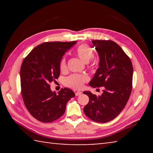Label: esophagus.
Wrapping results in <instances>:
<instances>
[{
  "label": "esophagus",
  "instance_id": "1",
  "mask_svg": "<svg viewBox=\"0 0 153 153\" xmlns=\"http://www.w3.org/2000/svg\"><path fill=\"white\" fill-rule=\"evenodd\" d=\"M75 94H76V96H79V95H81L82 94V92L78 91V92H76V93H75Z\"/></svg>",
  "mask_w": 153,
  "mask_h": 153
}]
</instances>
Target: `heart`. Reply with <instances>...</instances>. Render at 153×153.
<instances>
[{"label":"heart","mask_w":153,"mask_h":153,"mask_svg":"<svg viewBox=\"0 0 153 153\" xmlns=\"http://www.w3.org/2000/svg\"><path fill=\"white\" fill-rule=\"evenodd\" d=\"M76 53L77 56L84 63H90L92 65L97 63V59L94 56V52L90 46L86 44H82L76 48ZM67 67L66 59L65 57L60 62V69L65 70ZM88 77L86 75L72 74L66 77L65 79V85L74 89H79L83 86L85 82H88Z\"/></svg>","instance_id":"heart-1"}]
</instances>
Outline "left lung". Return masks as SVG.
Masks as SVG:
<instances>
[{
	"instance_id": "8db88e82",
	"label": "left lung",
	"mask_w": 153,
	"mask_h": 153,
	"mask_svg": "<svg viewBox=\"0 0 153 153\" xmlns=\"http://www.w3.org/2000/svg\"><path fill=\"white\" fill-rule=\"evenodd\" d=\"M99 55V67L89 85L105 87L100 96L88 91L89 102L84 112L90 120L107 123L117 117L128 102L132 90L133 66L130 59L112 40H92Z\"/></svg>"
}]
</instances>
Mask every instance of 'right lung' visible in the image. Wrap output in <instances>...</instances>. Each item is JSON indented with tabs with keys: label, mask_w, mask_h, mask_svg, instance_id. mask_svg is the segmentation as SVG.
<instances>
[{
	"label": "right lung",
	"mask_w": 153,
	"mask_h": 153,
	"mask_svg": "<svg viewBox=\"0 0 153 153\" xmlns=\"http://www.w3.org/2000/svg\"><path fill=\"white\" fill-rule=\"evenodd\" d=\"M76 41L46 42L33 49L24 59L20 70L22 95L25 107L36 120L50 123L65 113L67 102L75 97L71 90L52 92L50 83L60 75V62Z\"/></svg>",
	"instance_id": "obj_1"
}]
</instances>
